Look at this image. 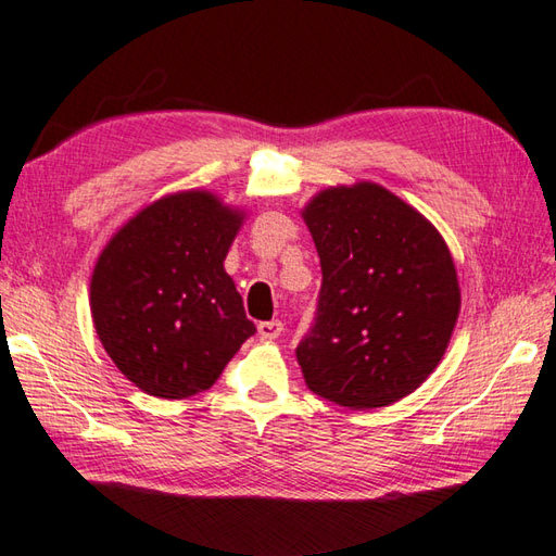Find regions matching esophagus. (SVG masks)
Segmentation results:
<instances>
[{
    "label": "esophagus",
    "instance_id": "1",
    "mask_svg": "<svg viewBox=\"0 0 556 556\" xmlns=\"http://www.w3.org/2000/svg\"><path fill=\"white\" fill-rule=\"evenodd\" d=\"M281 331H283V325L279 319H273V321H261V325H257V333H261V339H265V341H275V339H279L281 337Z\"/></svg>",
    "mask_w": 556,
    "mask_h": 556
}]
</instances>
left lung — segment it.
<instances>
[{"label": "left lung", "mask_w": 556, "mask_h": 556, "mask_svg": "<svg viewBox=\"0 0 556 556\" xmlns=\"http://www.w3.org/2000/svg\"><path fill=\"white\" fill-rule=\"evenodd\" d=\"M321 287L295 348L307 389L351 409L391 405L441 363L459 315L443 237L379 185L321 191L307 205Z\"/></svg>", "instance_id": "1"}]
</instances>
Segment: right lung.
<instances>
[{"instance_id":"obj_1","label":"right lung","mask_w":556,"mask_h":556,"mask_svg":"<svg viewBox=\"0 0 556 556\" xmlns=\"http://www.w3.org/2000/svg\"><path fill=\"white\" fill-rule=\"evenodd\" d=\"M241 215L205 191L151 203L103 249L92 317L106 353L153 397L208 391L255 333L225 255Z\"/></svg>"}]
</instances>
